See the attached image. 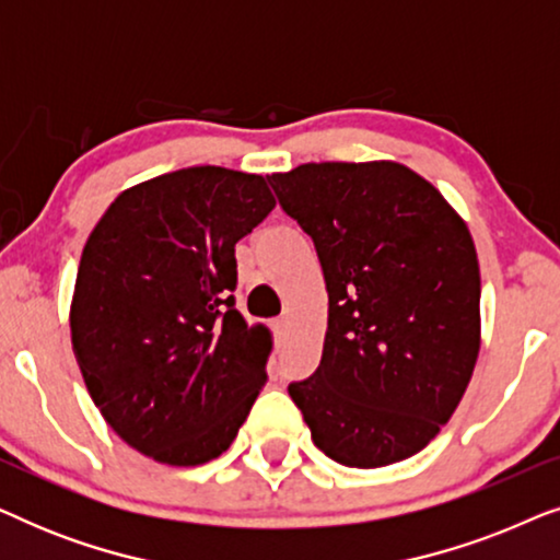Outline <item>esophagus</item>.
<instances>
[{"mask_svg": "<svg viewBox=\"0 0 560 560\" xmlns=\"http://www.w3.org/2000/svg\"><path fill=\"white\" fill-rule=\"evenodd\" d=\"M272 331H275V339L285 341V336H288V320H285V318L272 320Z\"/></svg>", "mask_w": 560, "mask_h": 560, "instance_id": "esophagus-1", "label": "esophagus"}]
</instances>
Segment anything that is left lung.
Returning a JSON list of instances; mask_svg holds the SVG:
<instances>
[{"instance_id":"1","label":"left lung","mask_w":560,"mask_h":560,"mask_svg":"<svg viewBox=\"0 0 560 560\" xmlns=\"http://www.w3.org/2000/svg\"><path fill=\"white\" fill-rule=\"evenodd\" d=\"M316 244L328 290L318 370L288 393L328 458L354 469L431 443L479 357V259L464 219L393 160L267 175Z\"/></svg>"}]
</instances>
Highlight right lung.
I'll use <instances>...</instances> for the list:
<instances>
[{
  "mask_svg": "<svg viewBox=\"0 0 560 560\" xmlns=\"http://www.w3.org/2000/svg\"><path fill=\"white\" fill-rule=\"evenodd\" d=\"M275 198L262 175L183 167L127 188L83 247L71 341L121 441L171 466L232 446L267 382L272 336L234 305V244Z\"/></svg>",
  "mask_w": 560,
  "mask_h": 560,
  "instance_id": "right-lung-1",
  "label": "right lung"
}]
</instances>
